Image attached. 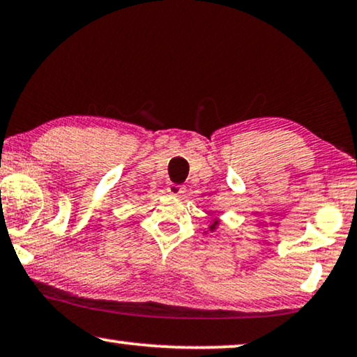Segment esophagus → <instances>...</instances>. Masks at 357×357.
Here are the masks:
<instances>
[{
	"instance_id": "34e87169",
	"label": "esophagus",
	"mask_w": 357,
	"mask_h": 357,
	"mask_svg": "<svg viewBox=\"0 0 357 357\" xmlns=\"http://www.w3.org/2000/svg\"><path fill=\"white\" fill-rule=\"evenodd\" d=\"M168 192L172 195H176V197H179V195H183L185 192V185H183V184H169L168 185Z\"/></svg>"
}]
</instances>
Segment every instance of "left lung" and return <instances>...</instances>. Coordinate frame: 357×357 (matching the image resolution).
I'll use <instances>...</instances> for the list:
<instances>
[{
    "label": "left lung",
    "instance_id": "left-lung-1",
    "mask_svg": "<svg viewBox=\"0 0 357 357\" xmlns=\"http://www.w3.org/2000/svg\"><path fill=\"white\" fill-rule=\"evenodd\" d=\"M215 225H217V223H215ZM215 225H212V228H213V227H215Z\"/></svg>",
    "mask_w": 357,
    "mask_h": 357
}]
</instances>
